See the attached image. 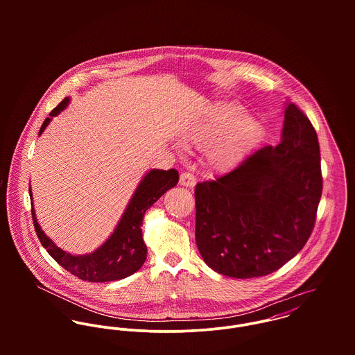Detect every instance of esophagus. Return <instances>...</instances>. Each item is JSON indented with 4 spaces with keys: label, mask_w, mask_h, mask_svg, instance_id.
<instances>
[{
    "label": "esophagus",
    "mask_w": 355,
    "mask_h": 355,
    "mask_svg": "<svg viewBox=\"0 0 355 355\" xmlns=\"http://www.w3.org/2000/svg\"><path fill=\"white\" fill-rule=\"evenodd\" d=\"M179 183H180V186H184V187H190V189H191V187H194V186L197 184V179H196L194 175L184 172V173L180 175Z\"/></svg>",
    "instance_id": "34e87169"
}]
</instances>
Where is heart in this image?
Here are the masks:
<instances>
[{
    "label": "heart",
    "instance_id": "b5f03b06",
    "mask_svg": "<svg viewBox=\"0 0 355 355\" xmlns=\"http://www.w3.org/2000/svg\"><path fill=\"white\" fill-rule=\"evenodd\" d=\"M243 109L241 105L232 102L217 103L205 119L194 123L184 131L182 144L186 148L209 146L206 149L207 166L213 171H227L236 165L259 132L258 121L253 117L241 119Z\"/></svg>",
    "mask_w": 355,
    "mask_h": 355
}]
</instances>
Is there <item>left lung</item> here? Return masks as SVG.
<instances>
[{"instance_id": "obj_1", "label": "left lung", "mask_w": 355, "mask_h": 355, "mask_svg": "<svg viewBox=\"0 0 355 355\" xmlns=\"http://www.w3.org/2000/svg\"><path fill=\"white\" fill-rule=\"evenodd\" d=\"M322 193L320 146L310 120L286 102L282 141L196 187V241L214 272L266 276L304 249Z\"/></svg>"}]
</instances>
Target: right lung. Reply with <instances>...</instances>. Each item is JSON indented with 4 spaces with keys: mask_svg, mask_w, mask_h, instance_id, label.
Returning <instances> with one entry per match:
<instances>
[{
    "mask_svg": "<svg viewBox=\"0 0 355 355\" xmlns=\"http://www.w3.org/2000/svg\"><path fill=\"white\" fill-rule=\"evenodd\" d=\"M69 101L71 98L67 97L51 110L38 135H42L51 119L60 114L68 106ZM178 182L179 173L176 169H150L146 172L110 236L92 253L73 255L57 248L51 238L42 231L37 220L34 203L31 202L35 232L51 258L65 270L85 282L106 283L128 277L139 270L146 261L148 248L142 238V223L146 210L150 209L153 203L158 201L169 189L175 187ZM28 191L30 200L33 201L31 186Z\"/></svg>",
    "mask_w": 355,
    "mask_h": 355,
    "instance_id": "obj_1",
    "label": "right lung"
}]
</instances>
